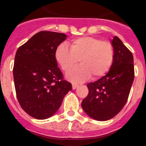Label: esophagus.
<instances>
[{"instance_id": "esophagus-1", "label": "esophagus", "mask_w": 146, "mask_h": 146, "mask_svg": "<svg viewBox=\"0 0 146 146\" xmlns=\"http://www.w3.org/2000/svg\"><path fill=\"white\" fill-rule=\"evenodd\" d=\"M77 86H78V85L74 84V83H73V84H72V88H73V89H76L77 88Z\"/></svg>"}]
</instances>
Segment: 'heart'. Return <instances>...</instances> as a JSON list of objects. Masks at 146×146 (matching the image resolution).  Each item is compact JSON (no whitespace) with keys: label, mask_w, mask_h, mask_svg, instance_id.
Wrapping results in <instances>:
<instances>
[{"label":"heart","mask_w":146,"mask_h":146,"mask_svg":"<svg viewBox=\"0 0 146 146\" xmlns=\"http://www.w3.org/2000/svg\"><path fill=\"white\" fill-rule=\"evenodd\" d=\"M55 60L64 72H69L67 77L73 82H82L93 76L94 79L102 77L113 63L115 50L113 44L94 36H82L73 39L70 47L60 44L55 50Z\"/></svg>","instance_id":"b5f03b06"}]
</instances>
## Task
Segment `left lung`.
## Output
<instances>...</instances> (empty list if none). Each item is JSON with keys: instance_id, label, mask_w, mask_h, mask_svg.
Wrapping results in <instances>:
<instances>
[{"instance_id": "obj_1", "label": "left lung", "mask_w": 146, "mask_h": 146, "mask_svg": "<svg viewBox=\"0 0 146 146\" xmlns=\"http://www.w3.org/2000/svg\"><path fill=\"white\" fill-rule=\"evenodd\" d=\"M115 57L106 75L88 83V94L82 102V108L91 118L100 121L115 116L128 100L135 77L131 52L118 36L112 40Z\"/></svg>"}]
</instances>
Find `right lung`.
Returning a JSON list of instances; mask_svg holds the SVG:
<instances>
[{
  "label": "right lung",
  "mask_w": 146,
  "mask_h": 146,
  "mask_svg": "<svg viewBox=\"0 0 146 146\" xmlns=\"http://www.w3.org/2000/svg\"><path fill=\"white\" fill-rule=\"evenodd\" d=\"M66 35L43 31L17 49L13 76L17 100L23 110L36 119L56 113L72 84L64 80L55 52Z\"/></svg>",
  "instance_id": "right-lung-1"
}]
</instances>
